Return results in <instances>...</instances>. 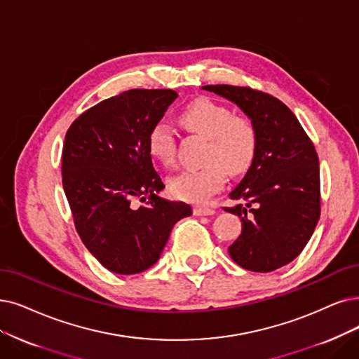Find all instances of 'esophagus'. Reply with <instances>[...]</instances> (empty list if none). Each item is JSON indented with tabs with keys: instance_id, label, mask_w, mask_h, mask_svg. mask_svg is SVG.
<instances>
[{
	"instance_id": "obj_1",
	"label": "esophagus",
	"mask_w": 359,
	"mask_h": 359,
	"mask_svg": "<svg viewBox=\"0 0 359 359\" xmlns=\"http://www.w3.org/2000/svg\"><path fill=\"white\" fill-rule=\"evenodd\" d=\"M194 213L198 215V217H202V215L208 217V215H213L215 213V209L209 208V206H196L194 208Z\"/></svg>"
}]
</instances>
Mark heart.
Masks as SVG:
<instances>
[{
    "instance_id": "1",
    "label": "heart",
    "mask_w": 359,
    "mask_h": 359,
    "mask_svg": "<svg viewBox=\"0 0 359 359\" xmlns=\"http://www.w3.org/2000/svg\"><path fill=\"white\" fill-rule=\"evenodd\" d=\"M181 123L198 135L208 138L205 161L200 169L184 170L170 181L174 194L189 202L205 200L221 190L229 175H240L252 166L257 150V131L253 122L233 116L226 106L208 98H198L185 107ZM149 151L163 165L175 162V137L166 122H157L149 133Z\"/></svg>"
}]
</instances>
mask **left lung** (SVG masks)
<instances>
[{
  "mask_svg": "<svg viewBox=\"0 0 359 359\" xmlns=\"http://www.w3.org/2000/svg\"><path fill=\"white\" fill-rule=\"evenodd\" d=\"M202 90L234 103L257 131L255 161L228 194L238 203L224 208L241 219L229 256L249 271L278 269L305 249L320 219L317 151L294 113L276 97L233 85Z\"/></svg>",
  "mask_w": 359,
  "mask_h": 359,
  "instance_id": "1",
  "label": "left lung"
}]
</instances>
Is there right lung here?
Here are the masks:
<instances>
[{
	"instance_id": "add662e5",
	"label": "right lung",
	"mask_w": 359,
	"mask_h": 359,
	"mask_svg": "<svg viewBox=\"0 0 359 359\" xmlns=\"http://www.w3.org/2000/svg\"><path fill=\"white\" fill-rule=\"evenodd\" d=\"M178 94L130 90L83 111L66 133L63 190L82 243L114 274L153 266L174 225L190 205L159 196L165 184L154 170L149 133ZM147 205L137 208L133 200Z\"/></svg>"
}]
</instances>
